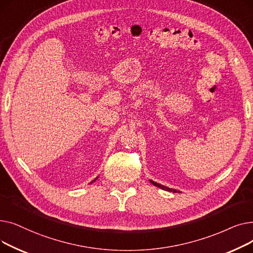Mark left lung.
<instances>
[{"instance_id": "obj_1", "label": "left lung", "mask_w": 253, "mask_h": 253, "mask_svg": "<svg viewBox=\"0 0 253 253\" xmlns=\"http://www.w3.org/2000/svg\"><path fill=\"white\" fill-rule=\"evenodd\" d=\"M154 185H156V187H158V188H160V189H162V190H164V191H168V192H173V193H179V191H176V190H173V189H170V188H167V187H165V185H162V184H160V183H157V182H155V181H153V180H150Z\"/></svg>"}]
</instances>
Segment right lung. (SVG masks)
<instances>
[{
    "instance_id": "obj_1",
    "label": "right lung",
    "mask_w": 253,
    "mask_h": 253,
    "mask_svg": "<svg viewBox=\"0 0 253 253\" xmlns=\"http://www.w3.org/2000/svg\"><path fill=\"white\" fill-rule=\"evenodd\" d=\"M96 179H97V177H96V178H95V179H94V180H92V181H91V183H92V182H93V181H95V180H96Z\"/></svg>"
}]
</instances>
